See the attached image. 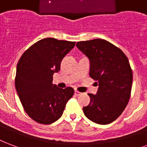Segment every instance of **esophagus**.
<instances>
[{"instance_id": "34e87169", "label": "esophagus", "mask_w": 147, "mask_h": 147, "mask_svg": "<svg viewBox=\"0 0 147 147\" xmlns=\"http://www.w3.org/2000/svg\"><path fill=\"white\" fill-rule=\"evenodd\" d=\"M81 94H82L81 92H78V91H76H76H75V95H76V96H80Z\"/></svg>"}]
</instances>
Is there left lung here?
Instances as JSON below:
<instances>
[{
  "label": "left lung",
  "instance_id": "8db88e82",
  "mask_svg": "<svg viewBox=\"0 0 147 147\" xmlns=\"http://www.w3.org/2000/svg\"><path fill=\"white\" fill-rule=\"evenodd\" d=\"M76 46L89 60V76L98 85L96 95L88 94L90 102L83 107L93 123L109 124L120 116L129 100L133 72L125 54L103 39L78 41Z\"/></svg>",
  "mask_w": 147,
  "mask_h": 147
}]
</instances>
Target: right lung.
<instances>
[{
    "label": "right lung",
    "mask_w": 147,
    "mask_h": 147,
    "mask_svg": "<svg viewBox=\"0 0 147 147\" xmlns=\"http://www.w3.org/2000/svg\"><path fill=\"white\" fill-rule=\"evenodd\" d=\"M75 44L52 38L41 39L19 59L15 77L17 93L26 113L41 124L58 120L73 96V88H59L52 81L54 73L60 70L61 60Z\"/></svg>",
    "instance_id": "1"
}]
</instances>
